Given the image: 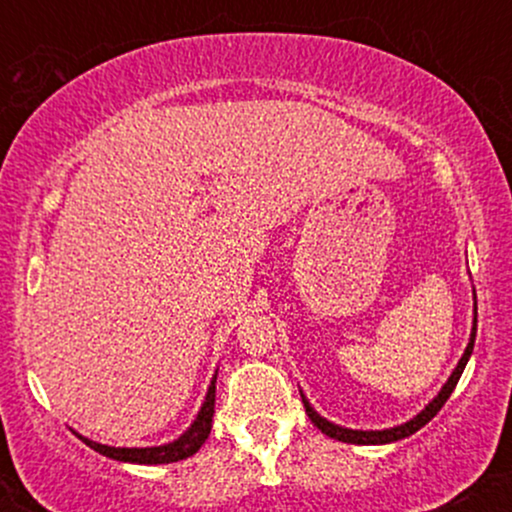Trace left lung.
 Returning <instances> with one entry per match:
<instances>
[{
	"mask_svg": "<svg viewBox=\"0 0 512 512\" xmlns=\"http://www.w3.org/2000/svg\"><path fill=\"white\" fill-rule=\"evenodd\" d=\"M474 337H477V293H474V320H472V334H469V344L467 349H464V354L460 361H457L455 370L450 373V378L445 380V385L440 387V392L436 397L431 399V402L426 404L424 409L419 411V414L414 416V419L404 421V424L399 426H392V428H383V431H356V428H346V426H339V424H332V421H327L325 416H320L317 411L313 409V404L308 402V397L303 395V407H305V414L310 416V421L320 428L325 436H330L334 440H342V443H351V445H387V443H395V440H402V438H409L411 433H416L419 428H424L428 421L433 419V416L438 414L440 409H443V404L448 402V397L452 395V390H455L457 380H460L464 366H467L469 356H472L474 351Z\"/></svg>",
	"mask_w": 512,
	"mask_h": 512,
	"instance_id": "1",
	"label": "left lung"
}]
</instances>
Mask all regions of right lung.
Wrapping results in <instances>:
<instances>
[{
    "mask_svg": "<svg viewBox=\"0 0 512 512\" xmlns=\"http://www.w3.org/2000/svg\"><path fill=\"white\" fill-rule=\"evenodd\" d=\"M214 402H216V373L211 378L207 395H204L202 407H199L195 421H192L190 428L182 433L180 438L170 440V443L163 445H151V448H113V445L96 443V440H88L79 436L88 448H93L101 455L110 457V460L117 462H132V464H168V462H180L185 457L195 455V452L202 448L204 440L209 438L211 433V419H214Z\"/></svg>",
    "mask_w": 512,
    "mask_h": 512,
    "instance_id": "1",
    "label": "right lung"
}]
</instances>
